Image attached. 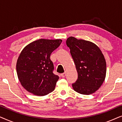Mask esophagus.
Here are the masks:
<instances>
[{"instance_id": "esophagus-1", "label": "esophagus", "mask_w": 122, "mask_h": 122, "mask_svg": "<svg viewBox=\"0 0 122 122\" xmlns=\"http://www.w3.org/2000/svg\"><path fill=\"white\" fill-rule=\"evenodd\" d=\"M61 77L64 78L65 76H66V73L65 72V73H62V74H61Z\"/></svg>"}]
</instances>
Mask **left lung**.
Instances as JSON below:
<instances>
[{"mask_svg":"<svg viewBox=\"0 0 122 122\" xmlns=\"http://www.w3.org/2000/svg\"><path fill=\"white\" fill-rule=\"evenodd\" d=\"M66 46L74 61L78 79L73 89L81 94H93L99 89L106 76V61L99 48L91 41L70 36Z\"/></svg>","mask_w":122,"mask_h":122,"instance_id":"1","label":"left lung"}]
</instances>
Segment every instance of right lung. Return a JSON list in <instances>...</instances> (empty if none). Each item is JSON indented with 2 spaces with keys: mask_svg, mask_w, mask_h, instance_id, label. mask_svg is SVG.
I'll return each instance as SVG.
<instances>
[{
  "mask_svg": "<svg viewBox=\"0 0 122 122\" xmlns=\"http://www.w3.org/2000/svg\"><path fill=\"white\" fill-rule=\"evenodd\" d=\"M61 41V39H38L21 51L16 61V73L21 86L28 92L44 96L54 91L59 76L53 73L54 66L50 56Z\"/></svg>",
  "mask_w": 122,
  "mask_h": 122,
  "instance_id": "obj_1",
  "label": "right lung"
}]
</instances>
